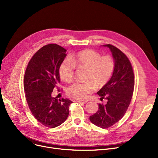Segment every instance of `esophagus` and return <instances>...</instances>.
Here are the masks:
<instances>
[{"label":"esophagus","mask_w":158,"mask_h":158,"mask_svg":"<svg viewBox=\"0 0 158 158\" xmlns=\"http://www.w3.org/2000/svg\"><path fill=\"white\" fill-rule=\"evenodd\" d=\"M76 101L78 102H80V103H82V104H86L88 102L87 101H82V100H79V99H77V100H76Z\"/></svg>","instance_id":"1"}]
</instances>
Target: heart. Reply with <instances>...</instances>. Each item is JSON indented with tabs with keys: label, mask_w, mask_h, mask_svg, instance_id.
Here are the masks:
<instances>
[{
	"label": "heart",
	"mask_w": 158,
	"mask_h": 158,
	"mask_svg": "<svg viewBox=\"0 0 158 158\" xmlns=\"http://www.w3.org/2000/svg\"><path fill=\"white\" fill-rule=\"evenodd\" d=\"M75 66L86 67L88 71L85 82H76L67 88V94L73 98L85 99L97 87L105 86L113 73L115 63L111 56L86 49L74 54L70 59L64 60L60 65L59 74L62 80L71 82L75 76Z\"/></svg>",
	"instance_id": "obj_1"
}]
</instances>
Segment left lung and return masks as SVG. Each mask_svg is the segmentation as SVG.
Instances as JSON below:
<instances>
[{"label": "left lung", "mask_w": 158, "mask_h": 158, "mask_svg": "<svg viewBox=\"0 0 158 158\" xmlns=\"http://www.w3.org/2000/svg\"><path fill=\"white\" fill-rule=\"evenodd\" d=\"M112 54L115 66L110 81L97 93L107 103L99 104L98 110L90 116L89 120L102 129L108 128L118 122L126 113L131 102L135 86L134 73L127 56L117 47L104 45Z\"/></svg>", "instance_id": "left-lung-1"}]
</instances>
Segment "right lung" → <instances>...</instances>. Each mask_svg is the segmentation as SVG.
<instances>
[{"label":"right lung","mask_w":158,"mask_h":158,"mask_svg":"<svg viewBox=\"0 0 158 158\" xmlns=\"http://www.w3.org/2000/svg\"><path fill=\"white\" fill-rule=\"evenodd\" d=\"M66 50L57 44L41 47L30 60L24 76V90L29 109L44 126L54 128L67 118L68 98L57 100L52 92L60 82L59 67L64 60Z\"/></svg>","instance_id":"1"}]
</instances>
